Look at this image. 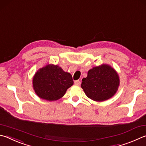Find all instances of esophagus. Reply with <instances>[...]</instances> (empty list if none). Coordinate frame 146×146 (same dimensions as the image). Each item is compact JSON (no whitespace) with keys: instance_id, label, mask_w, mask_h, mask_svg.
<instances>
[{"instance_id":"obj_1","label":"esophagus","mask_w":146,"mask_h":146,"mask_svg":"<svg viewBox=\"0 0 146 146\" xmlns=\"http://www.w3.org/2000/svg\"><path fill=\"white\" fill-rule=\"evenodd\" d=\"M75 84L76 85H77V86H80V85L81 84V82L80 80H76V81H75Z\"/></svg>"}]
</instances>
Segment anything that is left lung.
<instances>
[{
	"label": "left lung",
	"instance_id": "1",
	"mask_svg": "<svg viewBox=\"0 0 146 146\" xmlns=\"http://www.w3.org/2000/svg\"><path fill=\"white\" fill-rule=\"evenodd\" d=\"M119 77L114 69L108 64L94 67L82 79L81 87L86 96L96 102H103L112 98L117 92Z\"/></svg>",
	"mask_w": 146,
	"mask_h": 146
}]
</instances>
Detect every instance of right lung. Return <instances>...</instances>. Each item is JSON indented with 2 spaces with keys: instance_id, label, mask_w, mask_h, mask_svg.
<instances>
[{
  "instance_id": "right-lung-1",
  "label": "right lung",
  "mask_w": 146,
  "mask_h": 146,
  "mask_svg": "<svg viewBox=\"0 0 146 146\" xmlns=\"http://www.w3.org/2000/svg\"><path fill=\"white\" fill-rule=\"evenodd\" d=\"M33 84L34 91L40 98L51 102L64 96L73 86V80L71 74L59 66L48 64L35 73Z\"/></svg>"
}]
</instances>
